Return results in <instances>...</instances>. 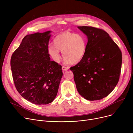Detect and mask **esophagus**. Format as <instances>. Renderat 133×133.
<instances>
[{"label":"esophagus","instance_id":"obj_1","mask_svg":"<svg viewBox=\"0 0 133 133\" xmlns=\"http://www.w3.org/2000/svg\"><path fill=\"white\" fill-rule=\"evenodd\" d=\"M69 69V67H66V66H62V69L64 71H67L68 69Z\"/></svg>","mask_w":133,"mask_h":133}]
</instances>
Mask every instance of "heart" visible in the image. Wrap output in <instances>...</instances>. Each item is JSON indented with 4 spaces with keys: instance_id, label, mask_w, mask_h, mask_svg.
Here are the masks:
<instances>
[{
    "instance_id": "b5f03b06",
    "label": "heart",
    "mask_w": 133,
    "mask_h": 133,
    "mask_svg": "<svg viewBox=\"0 0 133 133\" xmlns=\"http://www.w3.org/2000/svg\"><path fill=\"white\" fill-rule=\"evenodd\" d=\"M54 45L48 47V52L54 61L59 62L61 59L60 51L66 63L76 64L80 62L86 53L87 40L81 34L69 31L61 33L56 36Z\"/></svg>"
}]
</instances>
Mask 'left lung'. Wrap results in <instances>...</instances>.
Listing matches in <instances>:
<instances>
[{
    "label": "left lung",
    "mask_w": 133,
    "mask_h": 133,
    "mask_svg": "<svg viewBox=\"0 0 133 133\" xmlns=\"http://www.w3.org/2000/svg\"><path fill=\"white\" fill-rule=\"evenodd\" d=\"M88 38L84 57L70 68L79 93L86 100L108 96L118 82L122 53L108 33L92 26H78Z\"/></svg>",
    "instance_id": "1"
}]
</instances>
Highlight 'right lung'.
Returning a JSON list of instances; mask_svg holds the SVG:
<instances>
[{"label":"right lung","instance_id":"obj_1","mask_svg":"<svg viewBox=\"0 0 133 133\" xmlns=\"http://www.w3.org/2000/svg\"><path fill=\"white\" fill-rule=\"evenodd\" d=\"M51 31L26 36L11 58L15 87L24 99L36 104L52 102L62 76L61 65L50 61Z\"/></svg>","mask_w":133,"mask_h":133}]
</instances>
